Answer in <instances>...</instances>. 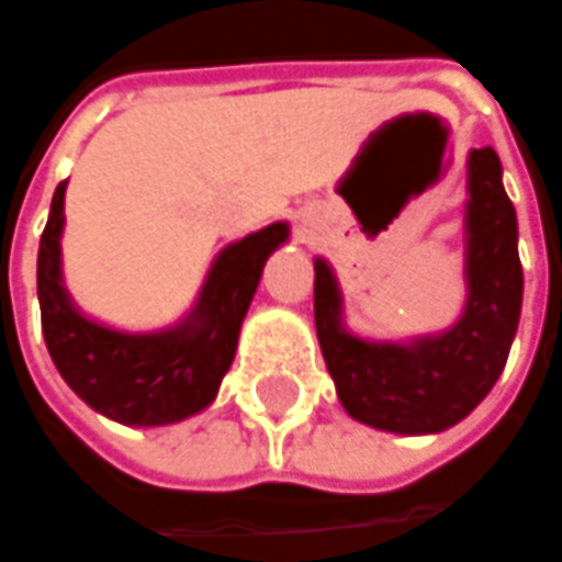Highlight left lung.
I'll return each instance as SVG.
<instances>
[{"label": "left lung", "instance_id": "left-lung-1", "mask_svg": "<svg viewBox=\"0 0 562 562\" xmlns=\"http://www.w3.org/2000/svg\"><path fill=\"white\" fill-rule=\"evenodd\" d=\"M470 299L454 329L411 348L370 345L339 323V289L314 263V323L323 360L345 411L385 432L423 436L460 423L501 376L522 307L516 211L501 183L494 148L470 155Z\"/></svg>", "mask_w": 562, "mask_h": 562}]
</instances>
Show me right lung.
<instances>
[{"instance_id": "1", "label": "right lung", "mask_w": 562, "mask_h": 562, "mask_svg": "<svg viewBox=\"0 0 562 562\" xmlns=\"http://www.w3.org/2000/svg\"><path fill=\"white\" fill-rule=\"evenodd\" d=\"M61 211L65 183L52 195L36 261L43 336L58 373L89 407L126 426H165L199 414L221 389L263 263L289 236V226L273 223L229 245L211 267L202 299L183 326L158 336H126L77 314L68 301L58 248Z\"/></svg>"}]
</instances>
